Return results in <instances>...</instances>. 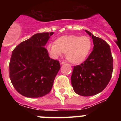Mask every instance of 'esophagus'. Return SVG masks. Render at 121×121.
<instances>
[{"mask_svg": "<svg viewBox=\"0 0 121 121\" xmlns=\"http://www.w3.org/2000/svg\"><path fill=\"white\" fill-rule=\"evenodd\" d=\"M59 62H60V65H62V64H64L65 63L64 61H63V60H60Z\"/></svg>", "mask_w": 121, "mask_h": 121, "instance_id": "1", "label": "esophagus"}]
</instances>
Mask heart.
I'll list each match as a JSON object with an SVG mask.
<instances>
[{
	"mask_svg": "<svg viewBox=\"0 0 121 121\" xmlns=\"http://www.w3.org/2000/svg\"><path fill=\"white\" fill-rule=\"evenodd\" d=\"M92 40L89 36L78 35H65L59 37L54 44L48 46V51L52 57L59 56L65 53L68 61L73 64L84 62L88 57L92 49Z\"/></svg>",
	"mask_w": 121,
	"mask_h": 121,
	"instance_id": "1",
	"label": "heart"
}]
</instances>
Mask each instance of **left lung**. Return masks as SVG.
Masks as SVG:
<instances>
[{"label": "left lung", "instance_id": "8db88e82", "mask_svg": "<svg viewBox=\"0 0 121 121\" xmlns=\"http://www.w3.org/2000/svg\"><path fill=\"white\" fill-rule=\"evenodd\" d=\"M93 42V50L81 65L74 66L71 85L78 95L91 96L105 89L113 73V59L110 47L106 42L85 30Z\"/></svg>", "mask_w": 121, "mask_h": 121}]
</instances>
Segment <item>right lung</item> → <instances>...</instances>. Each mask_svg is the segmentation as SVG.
<instances>
[{
    "instance_id": "right-lung-1",
    "label": "right lung",
    "mask_w": 121,
    "mask_h": 121,
    "mask_svg": "<svg viewBox=\"0 0 121 121\" xmlns=\"http://www.w3.org/2000/svg\"><path fill=\"white\" fill-rule=\"evenodd\" d=\"M53 33L35 34L13 51L9 78L15 89L23 96H43L52 88L60 65L58 60L49 57L45 46Z\"/></svg>"
}]
</instances>
